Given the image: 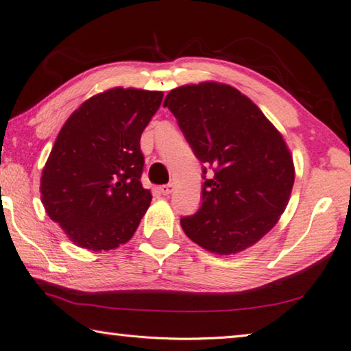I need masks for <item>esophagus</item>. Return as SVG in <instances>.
Listing matches in <instances>:
<instances>
[{
	"label": "esophagus",
	"instance_id": "1",
	"mask_svg": "<svg viewBox=\"0 0 351 351\" xmlns=\"http://www.w3.org/2000/svg\"><path fill=\"white\" fill-rule=\"evenodd\" d=\"M175 190V184H165V186H161L159 187V192H161L162 195H165V197H167V195H170L171 192H173Z\"/></svg>",
	"mask_w": 351,
	"mask_h": 351
}]
</instances>
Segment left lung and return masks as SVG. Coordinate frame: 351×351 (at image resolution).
<instances>
[{"label": "left lung", "mask_w": 351, "mask_h": 351, "mask_svg": "<svg viewBox=\"0 0 351 351\" xmlns=\"http://www.w3.org/2000/svg\"><path fill=\"white\" fill-rule=\"evenodd\" d=\"M164 106L203 164V203L181 218L182 230L219 255L252 246L277 224L293 190L294 164L282 134L251 99L223 83L175 88Z\"/></svg>", "instance_id": "1"}]
</instances>
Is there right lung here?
Listing matches in <instances>:
<instances>
[{
	"mask_svg": "<svg viewBox=\"0 0 351 351\" xmlns=\"http://www.w3.org/2000/svg\"><path fill=\"white\" fill-rule=\"evenodd\" d=\"M161 91L112 88L69 116L41 175V201L77 246L108 251L138 229L152 201L142 187L141 134Z\"/></svg>",
	"mask_w": 351,
	"mask_h": 351,
	"instance_id": "obj_1",
	"label": "right lung"
}]
</instances>
